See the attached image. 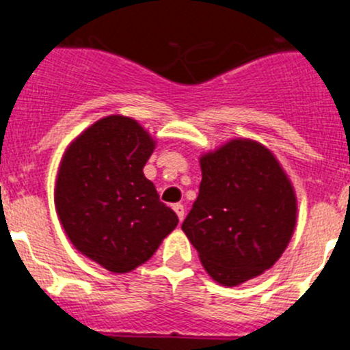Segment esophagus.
<instances>
[{
  "label": "esophagus",
  "instance_id": "1",
  "mask_svg": "<svg viewBox=\"0 0 350 350\" xmlns=\"http://www.w3.org/2000/svg\"><path fill=\"white\" fill-rule=\"evenodd\" d=\"M172 209H174V213L178 214L179 221H183V218H185V207H183V204H174Z\"/></svg>",
  "mask_w": 350,
  "mask_h": 350
}]
</instances>
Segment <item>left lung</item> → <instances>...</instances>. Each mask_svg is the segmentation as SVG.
Instances as JSON below:
<instances>
[{"label":"left lung","instance_id":"1","mask_svg":"<svg viewBox=\"0 0 350 350\" xmlns=\"http://www.w3.org/2000/svg\"><path fill=\"white\" fill-rule=\"evenodd\" d=\"M202 181L181 228L206 272L223 286L260 275L284 253L297 225V197L263 144L232 139L200 157Z\"/></svg>","mask_w":350,"mask_h":350}]
</instances>
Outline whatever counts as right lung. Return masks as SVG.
I'll use <instances>...</instances> for the list:
<instances>
[{"label":"right lung","mask_w":350,"mask_h":350,"mask_svg":"<svg viewBox=\"0 0 350 350\" xmlns=\"http://www.w3.org/2000/svg\"><path fill=\"white\" fill-rule=\"evenodd\" d=\"M152 136L129 116L100 118L66 150L55 181V209L69 241L115 273L143 265L178 225L143 167Z\"/></svg>","instance_id":"right-lung-1"}]
</instances>
